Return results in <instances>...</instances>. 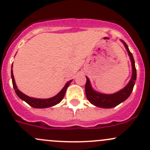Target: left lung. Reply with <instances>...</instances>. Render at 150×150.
Wrapping results in <instances>:
<instances>
[{
  "mask_svg": "<svg viewBox=\"0 0 150 150\" xmlns=\"http://www.w3.org/2000/svg\"><path fill=\"white\" fill-rule=\"evenodd\" d=\"M122 42L124 45L129 57H130L131 61H132V76L131 78L129 84L125 86L123 89L120 90L119 92H115L112 95H106V94L100 93L96 92L92 89L90 84L88 77H86V82L85 84V93L87 100L90 102L92 104L97 107L102 108H112L115 107L120 103H123L126 100L132 93L133 88H134L135 81L137 79V70L135 67V62H134V57L132 52L129 50L128 45L124 41L121 40Z\"/></svg>",
  "mask_w": 150,
  "mask_h": 150,
  "instance_id": "8db88e82",
  "label": "left lung"
}]
</instances>
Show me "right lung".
I'll return each mask as SVG.
<instances>
[{
    "mask_svg": "<svg viewBox=\"0 0 150 150\" xmlns=\"http://www.w3.org/2000/svg\"><path fill=\"white\" fill-rule=\"evenodd\" d=\"M12 66H13V65H12ZM11 79H12V83H13V89H14L15 92H16V95H18V98L21 99L22 100H24V101H25L26 103H27V104H29L30 106H32V107L33 108H46L51 107V106L55 105L56 104L59 103L60 102L63 100V98H64L66 89H67L68 86H69V84H70V83L72 81V80H70V81H68V82L66 84V85L64 86V87L61 89V92H60L58 94H57L55 96L52 97L51 98L38 99V98H30V97L27 96V95H24V93H22L21 91L18 90L17 86H16V83H15L14 77H13V70H12V69H11Z\"/></svg>",
    "mask_w": 150,
    "mask_h": 150,
    "instance_id": "1",
    "label": "right lung"
}]
</instances>
